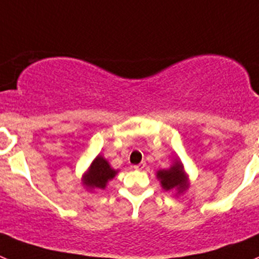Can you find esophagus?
Instances as JSON below:
<instances>
[{"instance_id":"1","label":"esophagus","mask_w":259,"mask_h":259,"mask_svg":"<svg viewBox=\"0 0 259 259\" xmlns=\"http://www.w3.org/2000/svg\"><path fill=\"white\" fill-rule=\"evenodd\" d=\"M145 166H146V162H145V161H142V162H140V164L135 165V166H134V169H135V170H144V169H145Z\"/></svg>"}]
</instances>
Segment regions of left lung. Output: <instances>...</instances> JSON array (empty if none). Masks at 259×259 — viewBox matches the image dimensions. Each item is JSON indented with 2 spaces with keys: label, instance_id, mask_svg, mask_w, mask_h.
I'll return each instance as SVG.
<instances>
[{
  "label": "left lung",
  "instance_id": "1",
  "mask_svg": "<svg viewBox=\"0 0 259 259\" xmlns=\"http://www.w3.org/2000/svg\"><path fill=\"white\" fill-rule=\"evenodd\" d=\"M157 177H159L162 188H164L165 191H170V189L177 188L179 192H182L187 188L183 165L178 161H177L170 169H168V170L157 171Z\"/></svg>",
  "mask_w": 259,
  "mask_h": 259
}]
</instances>
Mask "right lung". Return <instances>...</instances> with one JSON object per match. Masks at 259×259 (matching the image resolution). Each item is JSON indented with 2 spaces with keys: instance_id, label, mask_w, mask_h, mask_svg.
Segmentation results:
<instances>
[{
  "instance_id": "right-lung-1",
  "label": "right lung",
  "mask_w": 259,
  "mask_h": 259,
  "mask_svg": "<svg viewBox=\"0 0 259 259\" xmlns=\"http://www.w3.org/2000/svg\"><path fill=\"white\" fill-rule=\"evenodd\" d=\"M115 173L117 171L110 168L104 157L97 156L93 164H91L89 171L85 174L83 183L88 188L104 189L107 182L112 179L115 176Z\"/></svg>"
}]
</instances>
